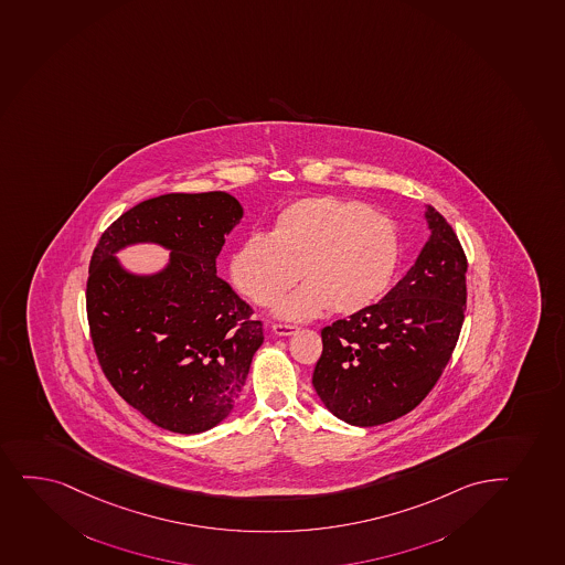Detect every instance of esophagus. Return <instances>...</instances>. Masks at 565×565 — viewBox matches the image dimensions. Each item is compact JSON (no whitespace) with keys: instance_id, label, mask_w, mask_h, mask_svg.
Wrapping results in <instances>:
<instances>
[{"instance_id":"34e87169","label":"esophagus","mask_w":565,"mask_h":565,"mask_svg":"<svg viewBox=\"0 0 565 565\" xmlns=\"http://www.w3.org/2000/svg\"><path fill=\"white\" fill-rule=\"evenodd\" d=\"M274 334H278V337H291L297 332V324H287V323H274L273 324Z\"/></svg>"}]
</instances>
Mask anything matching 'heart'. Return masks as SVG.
Instances as JSON below:
<instances>
[{
	"label": "heart",
	"mask_w": 565,
	"mask_h": 565,
	"mask_svg": "<svg viewBox=\"0 0 565 565\" xmlns=\"http://www.w3.org/2000/svg\"><path fill=\"white\" fill-rule=\"evenodd\" d=\"M398 263L394 223L359 199L321 195L297 199L279 210L273 233L242 242L231 276L255 305L270 306L297 284L306 286L279 305L287 319L332 310L351 316L387 291Z\"/></svg>",
	"instance_id": "1"
}]
</instances>
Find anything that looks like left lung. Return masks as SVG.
I'll return each mask as SVG.
<instances>
[{
  "instance_id": "8db88e82",
  "label": "left lung",
  "mask_w": 565,
  "mask_h": 565,
  "mask_svg": "<svg viewBox=\"0 0 565 565\" xmlns=\"http://www.w3.org/2000/svg\"><path fill=\"white\" fill-rule=\"evenodd\" d=\"M430 241L380 300L321 330L313 387L349 425L375 426L412 412L444 374L466 311L468 259L447 220L428 206Z\"/></svg>"
}]
</instances>
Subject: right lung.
Masks as SVG:
<instances>
[{
  "label": "right lung",
  "instance_id": "1",
  "mask_svg": "<svg viewBox=\"0 0 565 565\" xmlns=\"http://www.w3.org/2000/svg\"><path fill=\"white\" fill-rule=\"evenodd\" d=\"M242 206L225 191L167 193L110 223L89 260V337L108 383L153 425L178 434L227 417L246 383L263 323L216 274ZM134 241L172 249L156 277L126 274L111 254Z\"/></svg>",
  "mask_w": 565,
  "mask_h": 565
}]
</instances>
